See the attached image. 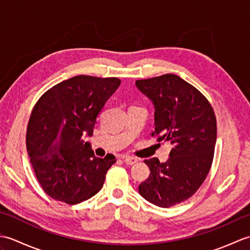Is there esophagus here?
I'll return each mask as SVG.
<instances>
[{
  "label": "esophagus",
  "instance_id": "34e87169",
  "mask_svg": "<svg viewBox=\"0 0 250 250\" xmlns=\"http://www.w3.org/2000/svg\"><path fill=\"white\" fill-rule=\"evenodd\" d=\"M122 159H124L125 163L129 164V166H133V164L137 163V159H136V158H133V157H130V156H125V157L122 158Z\"/></svg>",
  "mask_w": 250,
  "mask_h": 250
}]
</instances>
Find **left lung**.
I'll use <instances>...</instances> for the list:
<instances>
[{"label":"left lung","mask_w":250,"mask_h":250,"mask_svg":"<svg viewBox=\"0 0 250 250\" xmlns=\"http://www.w3.org/2000/svg\"><path fill=\"white\" fill-rule=\"evenodd\" d=\"M155 106L158 142L173 145L169 158L145 160L150 175L139 186L140 194L159 207L189 199L203 184L214 158L217 124L213 107L192 84L174 74L136 81Z\"/></svg>","instance_id":"1"}]
</instances>
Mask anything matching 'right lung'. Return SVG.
I'll use <instances>...</instances> for the list:
<instances>
[{"label": "right lung", "mask_w": 250, "mask_h": 250, "mask_svg": "<svg viewBox=\"0 0 250 250\" xmlns=\"http://www.w3.org/2000/svg\"><path fill=\"white\" fill-rule=\"evenodd\" d=\"M120 83L116 77L78 75L37 101L26 131V149L37 180L52 199L78 204L102 189L115 157H95L83 137L92 135L100 111Z\"/></svg>", "instance_id": "add662e5"}]
</instances>
